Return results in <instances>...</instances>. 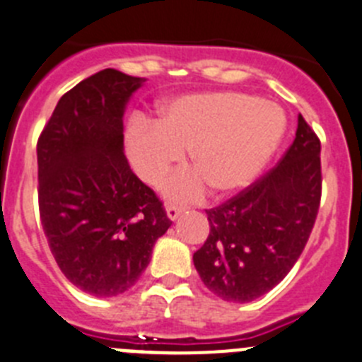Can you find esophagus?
I'll list each match as a JSON object with an SVG mask.
<instances>
[{
	"label": "esophagus",
	"instance_id": "34e87169",
	"mask_svg": "<svg viewBox=\"0 0 362 362\" xmlns=\"http://www.w3.org/2000/svg\"><path fill=\"white\" fill-rule=\"evenodd\" d=\"M183 211H185V208H181V206H175V204L167 206V215L170 220H175Z\"/></svg>",
	"mask_w": 362,
	"mask_h": 362
}]
</instances>
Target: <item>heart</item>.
<instances>
[{"instance_id":"b5f03b06","label":"heart","mask_w":362,"mask_h":362,"mask_svg":"<svg viewBox=\"0 0 362 362\" xmlns=\"http://www.w3.org/2000/svg\"><path fill=\"white\" fill-rule=\"evenodd\" d=\"M286 132L277 105L240 92L187 95L175 99L160 120L136 117L126 132V149L136 174L160 185L185 160L195 172L168 183V195L192 201L204 194H230L252 183L270 161Z\"/></svg>"}]
</instances>
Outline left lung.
Returning <instances> with one entry per match:
<instances>
[{"label": "left lung", "mask_w": 362, "mask_h": 362, "mask_svg": "<svg viewBox=\"0 0 362 362\" xmlns=\"http://www.w3.org/2000/svg\"><path fill=\"white\" fill-rule=\"evenodd\" d=\"M322 199L320 139L298 115L295 140L274 168L206 209L209 235L194 264L209 291L250 302L277 286L300 257Z\"/></svg>", "instance_id": "8db88e82"}]
</instances>
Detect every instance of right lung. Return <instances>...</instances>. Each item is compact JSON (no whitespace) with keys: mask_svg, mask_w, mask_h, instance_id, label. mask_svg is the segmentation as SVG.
Segmentation results:
<instances>
[{"mask_svg":"<svg viewBox=\"0 0 362 362\" xmlns=\"http://www.w3.org/2000/svg\"><path fill=\"white\" fill-rule=\"evenodd\" d=\"M144 81L115 69L95 72L62 95L37 142L51 254L74 286L95 297L135 286L172 223L122 153L124 108Z\"/></svg>","mask_w":362,"mask_h":362,"instance_id":"add662e5","label":"right lung"}]
</instances>
